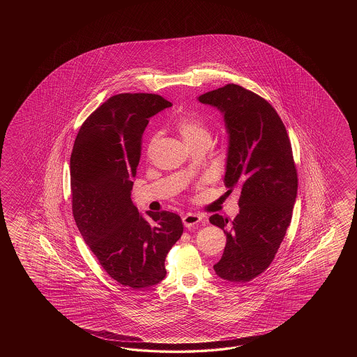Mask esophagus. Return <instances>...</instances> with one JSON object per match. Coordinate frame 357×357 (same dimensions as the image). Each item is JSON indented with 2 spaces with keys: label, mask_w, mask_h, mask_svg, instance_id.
Here are the masks:
<instances>
[{
  "label": "esophagus",
  "mask_w": 357,
  "mask_h": 357,
  "mask_svg": "<svg viewBox=\"0 0 357 357\" xmlns=\"http://www.w3.org/2000/svg\"><path fill=\"white\" fill-rule=\"evenodd\" d=\"M202 220H203V217H202L200 214H197V213H188V214H185V215L182 217L183 226L188 228L195 227L197 223Z\"/></svg>",
  "instance_id": "34e87169"
}]
</instances>
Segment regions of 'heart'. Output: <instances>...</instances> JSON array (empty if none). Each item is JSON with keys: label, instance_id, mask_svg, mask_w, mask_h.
<instances>
[{"label": "heart", "instance_id": "heart-1", "mask_svg": "<svg viewBox=\"0 0 357 357\" xmlns=\"http://www.w3.org/2000/svg\"><path fill=\"white\" fill-rule=\"evenodd\" d=\"M176 129L180 132L183 142L188 145L195 144L197 142L211 140V134L205 122L202 121L199 117L194 114H185L180 117L176 122ZM154 143V137L149 140L146 145V153L149 154L152 145Z\"/></svg>", "mask_w": 357, "mask_h": 357}]
</instances>
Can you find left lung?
<instances>
[{"mask_svg": "<svg viewBox=\"0 0 357 357\" xmlns=\"http://www.w3.org/2000/svg\"><path fill=\"white\" fill-rule=\"evenodd\" d=\"M223 114L228 132L225 185L241 190L240 213L209 218L227 237L213 268L222 280L249 282L273 261L296 202L297 171L286 128L266 99L236 84L197 97ZM227 191V192H228Z\"/></svg>", "mask_w": 357, "mask_h": 357, "instance_id": "left-lung-1", "label": "left lung"}]
</instances>
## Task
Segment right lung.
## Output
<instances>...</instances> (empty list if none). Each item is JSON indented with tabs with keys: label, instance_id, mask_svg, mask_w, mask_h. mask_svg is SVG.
<instances>
[{
	"label": "right lung",
	"instance_id": "obj_1",
	"mask_svg": "<svg viewBox=\"0 0 357 357\" xmlns=\"http://www.w3.org/2000/svg\"><path fill=\"white\" fill-rule=\"evenodd\" d=\"M171 106L148 93L107 99L84 121L70 158L76 226L108 275L134 289L166 277L168 251L183 232L180 215L148 211L145 218L130 197L145 128Z\"/></svg>",
	"mask_w": 357,
	"mask_h": 357
}]
</instances>
